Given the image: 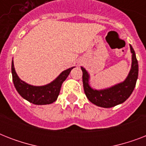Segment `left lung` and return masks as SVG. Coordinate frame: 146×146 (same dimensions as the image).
<instances>
[{"label":"left lung","instance_id":"obj_1","mask_svg":"<svg viewBox=\"0 0 146 146\" xmlns=\"http://www.w3.org/2000/svg\"><path fill=\"white\" fill-rule=\"evenodd\" d=\"M132 65L129 74L123 82L101 90L92 89L89 86V74L84 67L81 66L82 71V83L85 94L88 99L98 107L112 108L117 104H122L130 96L136 86V80L138 79L139 65L136 54L131 45Z\"/></svg>","mask_w":146,"mask_h":146}]
</instances>
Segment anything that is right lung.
I'll list each match as a JSON object with an SVG mask.
<instances>
[{
    "label": "right lung",
    "instance_id": "1",
    "mask_svg": "<svg viewBox=\"0 0 146 146\" xmlns=\"http://www.w3.org/2000/svg\"><path fill=\"white\" fill-rule=\"evenodd\" d=\"M74 67V66H73ZM73 67L63 71L53 82L42 86H35L21 80L15 70L13 60H12L13 82L18 93L30 103L38 105L49 104L54 102L59 96L62 83L65 81Z\"/></svg>",
    "mask_w": 146,
    "mask_h": 146
}]
</instances>
